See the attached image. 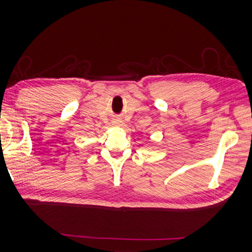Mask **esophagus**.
<instances>
[{"mask_svg":"<svg viewBox=\"0 0 252 252\" xmlns=\"http://www.w3.org/2000/svg\"><path fill=\"white\" fill-rule=\"evenodd\" d=\"M113 126H123V121L121 120V119H116V120H113Z\"/></svg>","mask_w":252,"mask_h":252,"instance_id":"34e87169","label":"esophagus"}]
</instances>
